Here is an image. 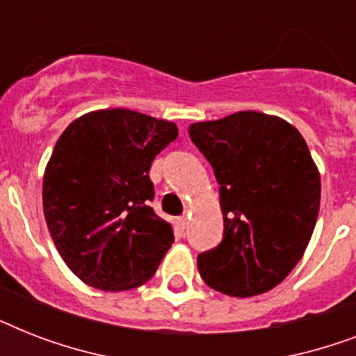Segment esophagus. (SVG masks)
<instances>
[{
	"mask_svg": "<svg viewBox=\"0 0 356 356\" xmlns=\"http://www.w3.org/2000/svg\"><path fill=\"white\" fill-rule=\"evenodd\" d=\"M177 223H179V227H181V229H186V227H188V216L177 218Z\"/></svg>",
	"mask_w": 356,
	"mask_h": 356,
	"instance_id": "obj_1",
	"label": "esophagus"
}]
</instances>
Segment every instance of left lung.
Wrapping results in <instances>:
<instances>
[{"mask_svg": "<svg viewBox=\"0 0 356 356\" xmlns=\"http://www.w3.org/2000/svg\"><path fill=\"white\" fill-rule=\"evenodd\" d=\"M220 184L223 240L197 257L203 281L233 298L270 292L296 268L320 212L309 145L286 120L242 111L188 127Z\"/></svg>", "mask_w": 356, "mask_h": 356, "instance_id": "obj_1", "label": "left lung"}]
</instances>
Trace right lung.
Returning <instances> with one entry per match:
<instances>
[{
  "label": "right lung",
  "instance_id": "1",
  "mask_svg": "<svg viewBox=\"0 0 356 356\" xmlns=\"http://www.w3.org/2000/svg\"><path fill=\"white\" fill-rule=\"evenodd\" d=\"M177 125L129 108L92 111L70 123L42 181L55 248L81 281L105 292L149 281L173 229L149 207L151 162Z\"/></svg>",
  "mask_w": 356,
  "mask_h": 356
}]
</instances>
